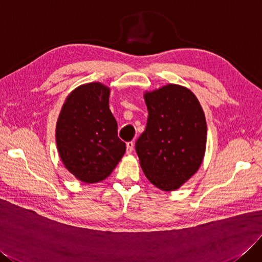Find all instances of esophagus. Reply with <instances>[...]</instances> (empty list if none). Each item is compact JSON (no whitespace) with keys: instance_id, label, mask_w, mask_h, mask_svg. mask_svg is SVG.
<instances>
[{"instance_id":"obj_1","label":"esophagus","mask_w":262,"mask_h":262,"mask_svg":"<svg viewBox=\"0 0 262 262\" xmlns=\"http://www.w3.org/2000/svg\"><path fill=\"white\" fill-rule=\"evenodd\" d=\"M133 149H134V142L133 141H128L127 143H126V152H127L128 155L132 154Z\"/></svg>"}]
</instances>
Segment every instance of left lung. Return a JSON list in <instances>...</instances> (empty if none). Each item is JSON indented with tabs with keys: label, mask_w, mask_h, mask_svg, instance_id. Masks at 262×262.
Wrapping results in <instances>:
<instances>
[{
	"label": "left lung",
	"mask_w": 262,
	"mask_h": 262,
	"mask_svg": "<svg viewBox=\"0 0 262 262\" xmlns=\"http://www.w3.org/2000/svg\"><path fill=\"white\" fill-rule=\"evenodd\" d=\"M148 121L136 141L139 163L156 187L172 191L200 167L207 123L198 99L186 87L168 83L143 95Z\"/></svg>",
	"instance_id": "obj_1"
}]
</instances>
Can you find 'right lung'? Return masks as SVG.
<instances>
[{"label": "right lung", "instance_id": "right-lung-1", "mask_svg": "<svg viewBox=\"0 0 262 262\" xmlns=\"http://www.w3.org/2000/svg\"><path fill=\"white\" fill-rule=\"evenodd\" d=\"M108 97L110 88L103 83L81 85L66 98L56 123L55 139L64 166L87 184L105 180L126 151L117 137Z\"/></svg>", "mask_w": 262, "mask_h": 262}]
</instances>
